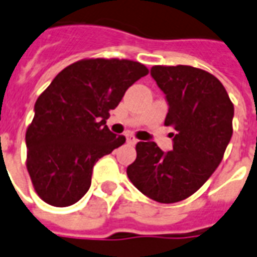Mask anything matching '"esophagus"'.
Listing matches in <instances>:
<instances>
[{
  "mask_svg": "<svg viewBox=\"0 0 257 257\" xmlns=\"http://www.w3.org/2000/svg\"><path fill=\"white\" fill-rule=\"evenodd\" d=\"M138 142L137 139L133 137V135H127V143H130V145H135V143Z\"/></svg>",
  "mask_w": 257,
  "mask_h": 257,
  "instance_id": "1",
  "label": "esophagus"
}]
</instances>
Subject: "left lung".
Here are the masks:
<instances>
[{
    "mask_svg": "<svg viewBox=\"0 0 257 257\" xmlns=\"http://www.w3.org/2000/svg\"><path fill=\"white\" fill-rule=\"evenodd\" d=\"M151 77L165 93L172 126V151L156 142L137 143V160L127 168L135 188L162 204L196 193L221 162L232 138L234 108L224 85L212 73L190 65H154Z\"/></svg>",
    "mask_w": 257,
    "mask_h": 257,
    "instance_id": "8db88e82",
    "label": "left lung"
}]
</instances>
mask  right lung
I'll list each match as a JSON object with an SVG mask.
<instances>
[{"label":"right lung","instance_id":"add662e5","mask_svg":"<svg viewBox=\"0 0 257 257\" xmlns=\"http://www.w3.org/2000/svg\"><path fill=\"white\" fill-rule=\"evenodd\" d=\"M147 73L138 61L85 59L40 95L25 142L28 173L41 200L63 208L88 192L93 165L126 142L106 126L110 110Z\"/></svg>","mask_w":257,"mask_h":257}]
</instances>
